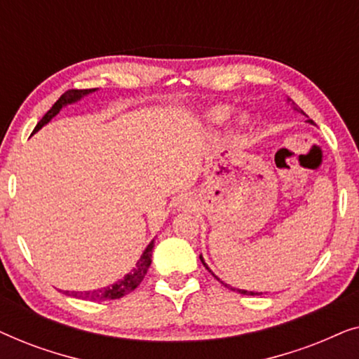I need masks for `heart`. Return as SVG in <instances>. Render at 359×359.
<instances>
[{
	"mask_svg": "<svg viewBox=\"0 0 359 359\" xmlns=\"http://www.w3.org/2000/svg\"><path fill=\"white\" fill-rule=\"evenodd\" d=\"M225 116H227V111L225 109H215L212 112V121H222Z\"/></svg>",
	"mask_w": 359,
	"mask_h": 359,
	"instance_id": "1",
	"label": "heart"
}]
</instances>
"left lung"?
<instances>
[{
    "label": "left lung",
    "instance_id": "1",
    "mask_svg": "<svg viewBox=\"0 0 359 359\" xmlns=\"http://www.w3.org/2000/svg\"><path fill=\"white\" fill-rule=\"evenodd\" d=\"M287 100L289 101H292L291 100V97H287ZM292 107H294V109H296L297 112H302V109H301V107H299L297 104H296V102H294L292 101ZM201 262H203V264H204V266H205V269H208V271H210V269L208 268V264H205L204 263V259H203V257H201ZM210 273H212V271H210ZM215 278H217V276H215ZM219 279V278H217ZM219 281H220V279H219ZM220 283H222V281H220ZM222 284H225V283H222ZM225 286H227V287H230L229 286V284H225ZM230 289H233V287H230ZM233 291H238V292H242V294H252V296H259V294H262V292H247V291H242V289H233Z\"/></svg>",
    "mask_w": 359,
    "mask_h": 359
}]
</instances>
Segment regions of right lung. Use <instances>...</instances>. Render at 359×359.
<instances>
[{
    "label": "right lung",
    "instance_id": "right-lung-1",
    "mask_svg": "<svg viewBox=\"0 0 359 359\" xmlns=\"http://www.w3.org/2000/svg\"><path fill=\"white\" fill-rule=\"evenodd\" d=\"M91 91H95V88H91V90H68V91L63 93V95L58 97V101L55 102V104H53L50 109L46 112V116H43L42 119L37 122V126H36V129H34V132H37L43 124H47V122L50 121L53 116L58 114V111H60L65 104H68V102L80 100L81 96H85ZM154 245H155V242H151L149 247H147L144 255H142V258L139 259V262H137V266L132 269V271L127 274L124 279H121V281L112 284V286L97 289V291H85V292H68V291H65V294H67V296H73V297H78V299H85V301H95V302L112 301V299H121V297L127 296V294H130L137 286H140L142 279L145 278L147 271H149L150 263H151V250H154Z\"/></svg>",
    "mask_w": 359,
    "mask_h": 359
}]
</instances>
